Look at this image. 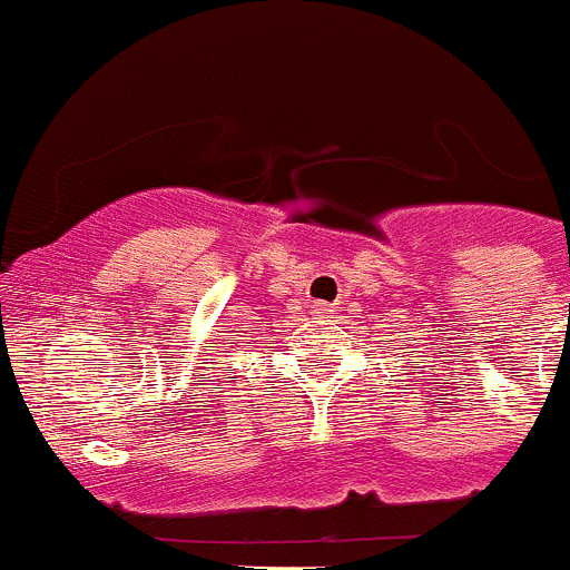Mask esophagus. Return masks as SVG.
Returning <instances> with one entry per match:
<instances>
[{
  "label": "esophagus",
  "instance_id": "1",
  "mask_svg": "<svg viewBox=\"0 0 570 570\" xmlns=\"http://www.w3.org/2000/svg\"><path fill=\"white\" fill-rule=\"evenodd\" d=\"M315 309H318V313H330V307H326V304H315Z\"/></svg>",
  "mask_w": 570,
  "mask_h": 570
}]
</instances>
